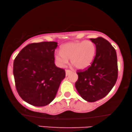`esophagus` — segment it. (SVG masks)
Returning <instances> with one entry per match:
<instances>
[{
  "label": "esophagus",
  "mask_w": 132,
  "mask_h": 132,
  "mask_svg": "<svg viewBox=\"0 0 132 132\" xmlns=\"http://www.w3.org/2000/svg\"><path fill=\"white\" fill-rule=\"evenodd\" d=\"M71 70H65V75H66V77L68 76L69 74H70V73H71Z\"/></svg>",
  "instance_id": "esophagus-1"
}]
</instances>
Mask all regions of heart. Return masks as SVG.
<instances>
[{"mask_svg":"<svg viewBox=\"0 0 132 132\" xmlns=\"http://www.w3.org/2000/svg\"><path fill=\"white\" fill-rule=\"evenodd\" d=\"M96 53V47L90 40L69 42L62 46L61 50L55 52V62L61 68L65 67L71 59V64L79 70L90 65Z\"/></svg>","mask_w":132,"mask_h":132,"instance_id":"heart-1","label":"heart"}]
</instances>
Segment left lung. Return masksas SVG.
Wrapping results in <instances>:
<instances>
[{"label": "left lung", "mask_w": 132, "mask_h": 132, "mask_svg": "<svg viewBox=\"0 0 132 132\" xmlns=\"http://www.w3.org/2000/svg\"><path fill=\"white\" fill-rule=\"evenodd\" d=\"M95 44L96 55L85 70H78L75 88L85 101L94 102L106 96L118 79V61L115 49L102 37L90 38Z\"/></svg>", "instance_id": "8db88e82"}]
</instances>
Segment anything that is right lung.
<instances>
[{"mask_svg": "<svg viewBox=\"0 0 132 132\" xmlns=\"http://www.w3.org/2000/svg\"><path fill=\"white\" fill-rule=\"evenodd\" d=\"M57 46L54 42L31 43L15 58L13 75L17 91L30 105L44 106L51 103L65 77L64 69L54 63Z\"/></svg>", "mask_w": 132, "mask_h": 132, "instance_id": "obj_1", "label": "right lung"}]
</instances>
